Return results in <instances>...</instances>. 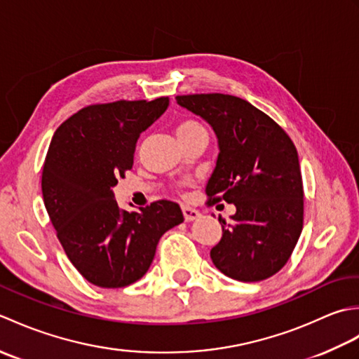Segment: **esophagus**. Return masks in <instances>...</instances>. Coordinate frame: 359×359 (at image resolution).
Listing matches in <instances>:
<instances>
[{"mask_svg": "<svg viewBox=\"0 0 359 359\" xmlns=\"http://www.w3.org/2000/svg\"><path fill=\"white\" fill-rule=\"evenodd\" d=\"M182 212H184V217L187 222H191V220H196L201 217V212L194 210V208H189V207H184L182 208Z\"/></svg>", "mask_w": 359, "mask_h": 359, "instance_id": "obj_1", "label": "esophagus"}]
</instances>
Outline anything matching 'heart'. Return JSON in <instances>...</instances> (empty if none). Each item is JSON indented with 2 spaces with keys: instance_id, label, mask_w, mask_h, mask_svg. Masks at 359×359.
Returning <instances> with one entry per match:
<instances>
[{
  "instance_id": "heart-1",
  "label": "heart",
  "mask_w": 359,
  "mask_h": 359,
  "mask_svg": "<svg viewBox=\"0 0 359 359\" xmlns=\"http://www.w3.org/2000/svg\"><path fill=\"white\" fill-rule=\"evenodd\" d=\"M199 131H205L202 128V125L197 123L194 120H184L180 121L177 125V129H175V133H177V137H185V135H191L194 133H199Z\"/></svg>"
}]
</instances>
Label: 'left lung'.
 <instances>
[{"mask_svg": "<svg viewBox=\"0 0 359 359\" xmlns=\"http://www.w3.org/2000/svg\"><path fill=\"white\" fill-rule=\"evenodd\" d=\"M216 134L219 156L208 179L212 202L233 203L222 238L210 251L225 276L257 282L288 261L302 231L304 191L293 142L276 121L243 98L225 94L175 97Z\"/></svg>", "mask_w": 359, "mask_h": 359, "instance_id": "1", "label": "left lung"}]
</instances>
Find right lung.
<instances>
[{
  "label": "right lung",
  "instance_id": "1",
  "mask_svg": "<svg viewBox=\"0 0 359 359\" xmlns=\"http://www.w3.org/2000/svg\"><path fill=\"white\" fill-rule=\"evenodd\" d=\"M170 98L94 104L58 126L43 166L44 207L75 269L90 284L120 288L148 271L160 238L184 222L177 203L158 201L129 212L114 187L131 170L142 133Z\"/></svg>",
  "mask_w": 359,
  "mask_h": 359
}]
</instances>
